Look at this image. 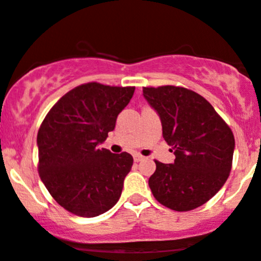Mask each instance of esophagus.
I'll return each instance as SVG.
<instances>
[{"label": "esophagus", "instance_id": "esophagus-1", "mask_svg": "<svg viewBox=\"0 0 261 261\" xmlns=\"http://www.w3.org/2000/svg\"><path fill=\"white\" fill-rule=\"evenodd\" d=\"M134 160H135V162H141V161L145 160V157L139 153H136V154H134Z\"/></svg>", "mask_w": 261, "mask_h": 261}]
</instances>
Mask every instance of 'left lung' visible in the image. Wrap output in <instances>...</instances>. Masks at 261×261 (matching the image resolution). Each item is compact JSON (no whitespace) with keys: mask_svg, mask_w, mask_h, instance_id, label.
<instances>
[{"mask_svg":"<svg viewBox=\"0 0 261 261\" xmlns=\"http://www.w3.org/2000/svg\"><path fill=\"white\" fill-rule=\"evenodd\" d=\"M143 97L160 115L163 139L175 154L173 164L154 161L155 172L148 179L152 194L174 211L199 207L228 178L232 130L205 98L184 87H143Z\"/></svg>","mask_w":261,"mask_h":261,"instance_id":"obj_1","label":"left lung"}]
</instances>
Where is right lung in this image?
Here are the masks:
<instances>
[{"mask_svg":"<svg viewBox=\"0 0 261 261\" xmlns=\"http://www.w3.org/2000/svg\"><path fill=\"white\" fill-rule=\"evenodd\" d=\"M134 92L135 87L85 83L60 98L41 122L39 175L55 201L71 214L95 217L118 202L134 158L98 145L114 130Z\"/></svg>","mask_w":261,"mask_h":261,"instance_id":"obj_1","label":"right lung"}]
</instances>
